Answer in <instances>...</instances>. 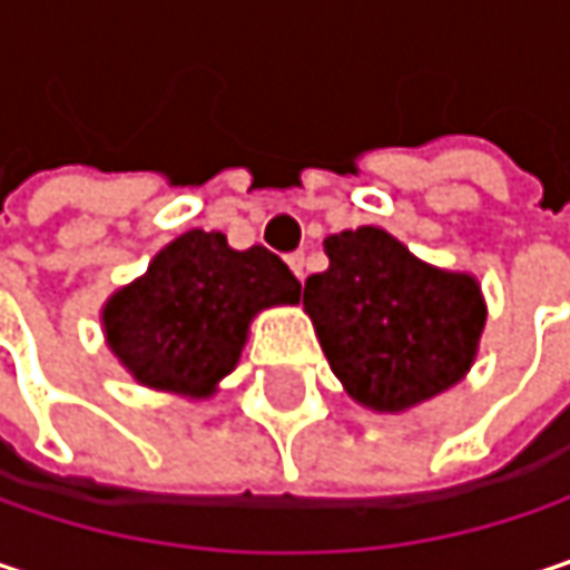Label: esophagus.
Wrapping results in <instances>:
<instances>
[{
    "instance_id": "1",
    "label": "esophagus",
    "mask_w": 570,
    "mask_h": 570,
    "mask_svg": "<svg viewBox=\"0 0 570 570\" xmlns=\"http://www.w3.org/2000/svg\"><path fill=\"white\" fill-rule=\"evenodd\" d=\"M286 264H289V271L296 274V281H303V277H306V257H303V254H289V257H286Z\"/></svg>"
}]
</instances>
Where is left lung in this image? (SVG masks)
<instances>
[{
    "instance_id": "8db88e82",
    "label": "left lung",
    "mask_w": 570,
    "mask_h": 570,
    "mask_svg": "<svg viewBox=\"0 0 570 570\" xmlns=\"http://www.w3.org/2000/svg\"><path fill=\"white\" fill-rule=\"evenodd\" d=\"M323 247L330 267L306 281L303 309L352 401L401 414L466 379L487 326L473 274L434 267L375 225Z\"/></svg>"
}]
</instances>
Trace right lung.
Here are the masks:
<instances>
[{
  "label": "right lung",
  "instance_id": "right-lung-1",
  "mask_svg": "<svg viewBox=\"0 0 570 570\" xmlns=\"http://www.w3.org/2000/svg\"><path fill=\"white\" fill-rule=\"evenodd\" d=\"M286 303H299V281L277 254L195 228L110 293L100 326L136 385L202 401L234 372L254 316Z\"/></svg>",
  "mask_w": 570,
  "mask_h": 570
}]
</instances>
